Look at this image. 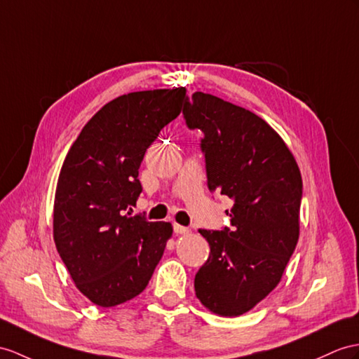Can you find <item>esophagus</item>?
<instances>
[{
	"mask_svg": "<svg viewBox=\"0 0 359 359\" xmlns=\"http://www.w3.org/2000/svg\"><path fill=\"white\" fill-rule=\"evenodd\" d=\"M173 230H175V233H177V234H189L190 233V230L187 229V226H182L180 224H173Z\"/></svg>",
	"mask_w": 359,
	"mask_h": 359,
	"instance_id": "1",
	"label": "esophagus"
}]
</instances>
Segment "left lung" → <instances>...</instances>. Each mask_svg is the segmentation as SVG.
Listing matches in <instances>:
<instances>
[{"label": "left lung", "instance_id": "8db88e82", "mask_svg": "<svg viewBox=\"0 0 359 359\" xmlns=\"http://www.w3.org/2000/svg\"><path fill=\"white\" fill-rule=\"evenodd\" d=\"M186 123L204 138L208 189L234 201L231 229L199 230L210 256L195 276L208 311L238 317L282 280L300 234L302 175L292 152L264 118L216 95L196 91Z\"/></svg>", "mask_w": 359, "mask_h": 359}]
</instances>
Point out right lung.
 Masks as SVG:
<instances>
[{
	"mask_svg": "<svg viewBox=\"0 0 359 359\" xmlns=\"http://www.w3.org/2000/svg\"><path fill=\"white\" fill-rule=\"evenodd\" d=\"M186 99L184 86L120 95L94 114L65 156L53 239L77 290L102 308L142 294L172 238V224L125 212L142 194L146 149Z\"/></svg>",
	"mask_w": 359,
	"mask_h": 359,
	"instance_id": "obj_1",
	"label": "right lung"
}]
</instances>
